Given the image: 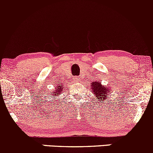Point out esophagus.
Returning <instances> with one entry per match:
<instances>
[{
    "label": "esophagus",
    "instance_id": "1",
    "mask_svg": "<svg viewBox=\"0 0 153 153\" xmlns=\"http://www.w3.org/2000/svg\"><path fill=\"white\" fill-rule=\"evenodd\" d=\"M75 80H76V82H79V81H80V79L79 78V77H75Z\"/></svg>",
    "mask_w": 153,
    "mask_h": 153
}]
</instances>
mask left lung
<instances>
[{
    "instance_id": "left-lung-1",
    "label": "left lung",
    "mask_w": 153,
    "mask_h": 153,
    "mask_svg": "<svg viewBox=\"0 0 153 153\" xmlns=\"http://www.w3.org/2000/svg\"><path fill=\"white\" fill-rule=\"evenodd\" d=\"M91 90L93 91L95 97L97 99L102 100H107V95L108 94L111 93L109 91L110 88H105L99 82H92L91 84Z\"/></svg>"
}]
</instances>
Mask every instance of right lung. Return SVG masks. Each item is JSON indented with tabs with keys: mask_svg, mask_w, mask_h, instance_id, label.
<instances>
[{
	"mask_svg": "<svg viewBox=\"0 0 153 153\" xmlns=\"http://www.w3.org/2000/svg\"><path fill=\"white\" fill-rule=\"evenodd\" d=\"M62 86H61V87H60V86H59V87L57 88L56 90L54 92H53L52 94H53V95H57L58 94H59L60 93H62Z\"/></svg>",
	"mask_w": 153,
	"mask_h": 153,
	"instance_id": "add662e5",
	"label": "right lung"
}]
</instances>
